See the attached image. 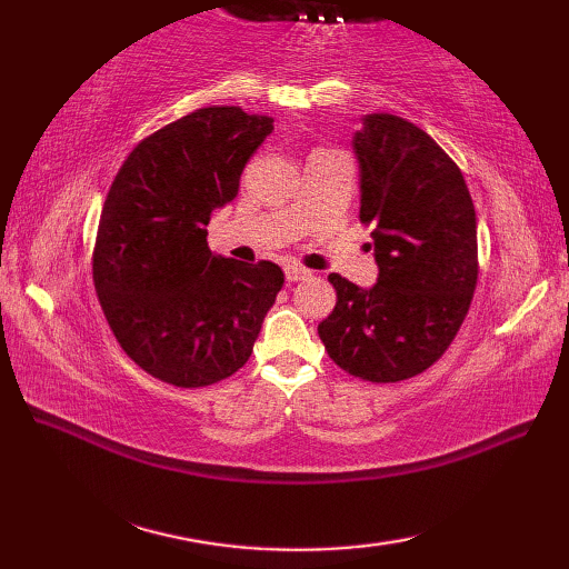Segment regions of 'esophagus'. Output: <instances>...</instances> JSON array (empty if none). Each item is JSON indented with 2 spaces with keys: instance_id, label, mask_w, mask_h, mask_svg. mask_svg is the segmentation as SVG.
Instances as JSON below:
<instances>
[{
  "instance_id": "34e87169",
  "label": "esophagus",
  "mask_w": 569,
  "mask_h": 569,
  "mask_svg": "<svg viewBox=\"0 0 569 569\" xmlns=\"http://www.w3.org/2000/svg\"><path fill=\"white\" fill-rule=\"evenodd\" d=\"M308 276H310V271H308V269H303V266H298V263L286 266V281H288V283L303 281V278H308Z\"/></svg>"
}]
</instances>
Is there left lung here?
<instances>
[{"label":"left lung","mask_w":569,"mask_h":569,"mask_svg":"<svg viewBox=\"0 0 569 569\" xmlns=\"http://www.w3.org/2000/svg\"><path fill=\"white\" fill-rule=\"evenodd\" d=\"M355 151L379 281L365 291L330 273L337 303L318 335L349 377L396 383L430 369L462 328L479 276L477 214L457 163L406 119L367 114Z\"/></svg>","instance_id":"8db88e82"}]
</instances>
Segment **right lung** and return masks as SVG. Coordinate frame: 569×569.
Wrapping results in <instances>:
<instances>
[{"label": "right lung", "instance_id": "1", "mask_svg": "<svg viewBox=\"0 0 569 569\" xmlns=\"http://www.w3.org/2000/svg\"><path fill=\"white\" fill-rule=\"evenodd\" d=\"M271 117L202 107L141 139L107 192L92 249L104 318L153 379L200 389L247 365L281 266L214 257L208 222L232 202Z\"/></svg>", "mask_w": 569, "mask_h": 569}]
</instances>
